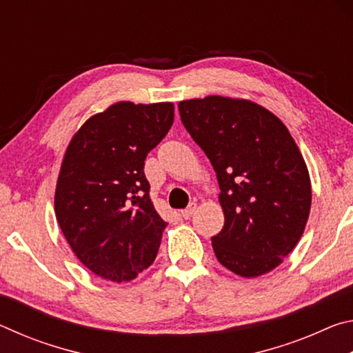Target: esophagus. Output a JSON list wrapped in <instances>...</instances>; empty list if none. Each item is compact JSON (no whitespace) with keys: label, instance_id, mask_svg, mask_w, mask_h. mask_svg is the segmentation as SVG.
I'll use <instances>...</instances> for the list:
<instances>
[{"label":"esophagus","instance_id":"obj_1","mask_svg":"<svg viewBox=\"0 0 353 353\" xmlns=\"http://www.w3.org/2000/svg\"><path fill=\"white\" fill-rule=\"evenodd\" d=\"M194 212H196V204H190V207L185 208V210H182L181 214H182L183 219H190L191 216H193Z\"/></svg>","mask_w":353,"mask_h":353}]
</instances>
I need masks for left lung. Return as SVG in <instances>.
I'll list each match as a JSON object with an SVG mask.
<instances>
[{
  "instance_id": "1",
  "label": "left lung",
  "mask_w": 353,
  "mask_h": 353,
  "mask_svg": "<svg viewBox=\"0 0 353 353\" xmlns=\"http://www.w3.org/2000/svg\"><path fill=\"white\" fill-rule=\"evenodd\" d=\"M179 112L218 177V261L248 279L272 271L301 240L312 207L307 163L290 130L249 99H187Z\"/></svg>"
}]
</instances>
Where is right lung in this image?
I'll use <instances>...</instances> for the list:
<instances>
[{"instance_id": "1", "label": "right lung", "mask_w": 353, "mask_h": 353, "mask_svg": "<svg viewBox=\"0 0 353 353\" xmlns=\"http://www.w3.org/2000/svg\"><path fill=\"white\" fill-rule=\"evenodd\" d=\"M172 121V103L119 101L88 118L65 151L56 218L74 255L99 277L129 282L155 260L168 223L155 212L143 168Z\"/></svg>"}]
</instances>
